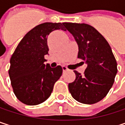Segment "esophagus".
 I'll return each mask as SVG.
<instances>
[{
    "instance_id": "1",
    "label": "esophagus",
    "mask_w": 125,
    "mask_h": 125,
    "mask_svg": "<svg viewBox=\"0 0 125 125\" xmlns=\"http://www.w3.org/2000/svg\"><path fill=\"white\" fill-rule=\"evenodd\" d=\"M62 69H63V72H66V71H68V70H69V69H68L66 66H62Z\"/></svg>"
}]
</instances>
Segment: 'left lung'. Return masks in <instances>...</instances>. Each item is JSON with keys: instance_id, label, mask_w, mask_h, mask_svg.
<instances>
[{"instance_id": "left-lung-1", "label": "left lung", "mask_w": 125, "mask_h": 125, "mask_svg": "<svg viewBox=\"0 0 125 125\" xmlns=\"http://www.w3.org/2000/svg\"><path fill=\"white\" fill-rule=\"evenodd\" d=\"M63 25L78 44L77 58L87 64L83 75L74 71L76 78L69 84V92L80 103L95 104L107 95L117 73L112 48L104 36L87 24L64 22Z\"/></svg>"}]
</instances>
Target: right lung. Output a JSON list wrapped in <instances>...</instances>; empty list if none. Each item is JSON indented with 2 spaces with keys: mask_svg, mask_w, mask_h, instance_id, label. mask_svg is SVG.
<instances>
[{
  "mask_svg": "<svg viewBox=\"0 0 125 125\" xmlns=\"http://www.w3.org/2000/svg\"><path fill=\"white\" fill-rule=\"evenodd\" d=\"M64 23L40 24L22 38L10 60L9 74L13 93L21 103L35 106L51 95L55 83L62 74V67L45 64L48 53V36L57 30H66Z\"/></svg>",
  "mask_w": 125,
  "mask_h": 125,
  "instance_id": "obj_1",
  "label": "right lung"
}]
</instances>
